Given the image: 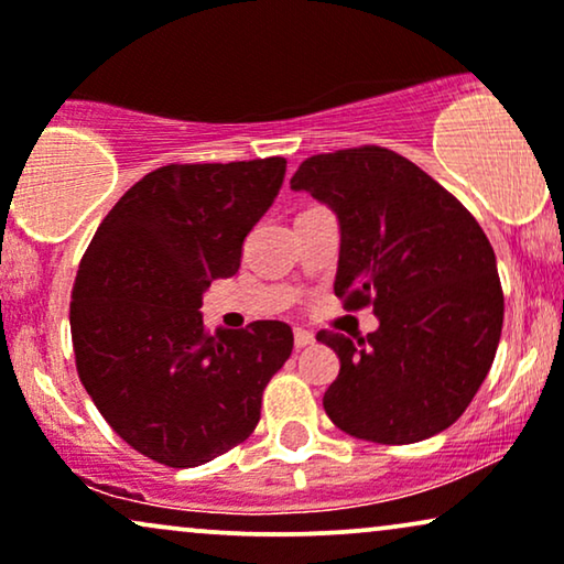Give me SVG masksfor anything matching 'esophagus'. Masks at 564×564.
Returning <instances> with one entry per match:
<instances>
[{
	"label": "esophagus",
	"instance_id": "obj_1",
	"mask_svg": "<svg viewBox=\"0 0 564 564\" xmlns=\"http://www.w3.org/2000/svg\"><path fill=\"white\" fill-rule=\"evenodd\" d=\"M315 344V335H312L310 330H302V327H296L294 330V346L296 348H306Z\"/></svg>",
	"mask_w": 564,
	"mask_h": 564
}]
</instances>
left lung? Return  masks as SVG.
Here are the masks:
<instances>
[{"label": "left lung", "mask_w": 564, "mask_h": 564, "mask_svg": "<svg viewBox=\"0 0 564 564\" xmlns=\"http://www.w3.org/2000/svg\"><path fill=\"white\" fill-rule=\"evenodd\" d=\"M291 189L338 218L335 296L372 304L380 327L351 340L323 330L340 359L323 398L330 422L382 445L447 430L481 388L502 333L497 258L476 218L416 163L365 145L306 159Z\"/></svg>", "instance_id": "1"}]
</instances>
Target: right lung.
<instances>
[{
  "label": "right lung",
  "mask_w": 564,
  "mask_h": 564,
  "mask_svg": "<svg viewBox=\"0 0 564 564\" xmlns=\"http://www.w3.org/2000/svg\"><path fill=\"white\" fill-rule=\"evenodd\" d=\"M286 176L283 159L171 163L127 189L77 270V375L113 432L171 468L245 442L294 348L281 319L208 333L203 296L231 278Z\"/></svg>",
  "instance_id": "add662e5"
}]
</instances>
